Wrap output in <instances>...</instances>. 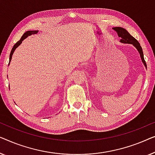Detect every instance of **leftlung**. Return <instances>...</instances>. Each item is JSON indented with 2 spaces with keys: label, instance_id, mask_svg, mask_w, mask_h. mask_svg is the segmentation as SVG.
Wrapping results in <instances>:
<instances>
[{
  "label": "left lung",
  "instance_id": "8db88e82",
  "mask_svg": "<svg viewBox=\"0 0 155 155\" xmlns=\"http://www.w3.org/2000/svg\"><path fill=\"white\" fill-rule=\"evenodd\" d=\"M113 29H114L115 31H117V33L119 37H121V40H120L121 43H129V44L134 45V47L136 48V49L138 50L139 53H140V58H141V60H142L143 63L144 64V65H145V67H147V64H146L145 59H144L143 49L140 46V43H138V41H137L134 37H133L131 35L128 33L125 29H124V28L114 27L113 28Z\"/></svg>",
  "mask_w": 155,
  "mask_h": 155
}]
</instances>
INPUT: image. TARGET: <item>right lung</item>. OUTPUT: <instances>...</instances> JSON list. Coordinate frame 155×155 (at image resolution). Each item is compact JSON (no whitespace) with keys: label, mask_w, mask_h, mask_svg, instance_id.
I'll return each instance as SVG.
<instances>
[{"label":"right lung","mask_w":155,"mask_h":155,"mask_svg":"<svg viewBox=\"0 0 155 155\" xmlns=\"http://www.w3.org/2000/svg\"><path fill=\"white\" fill-rule=\"evenodd\" d=\"M38 31H26L25 33L23 34V36L21 37L20 40H19V41H17V42L16 43H15V44L14 45V46H13V48H12V51H11V52H10V54L9 64H10V61H11V60H12V57L13 53H14V51H15V49H16L18 47L19 45L21 44V42H22V41L25 40V39L26 38H27V37L29 36H31V35H32V34H37V33H38ZM9 64H8V65H9Z\"/></svg>","instance_id":"right-lung-1"}]
</instances>
